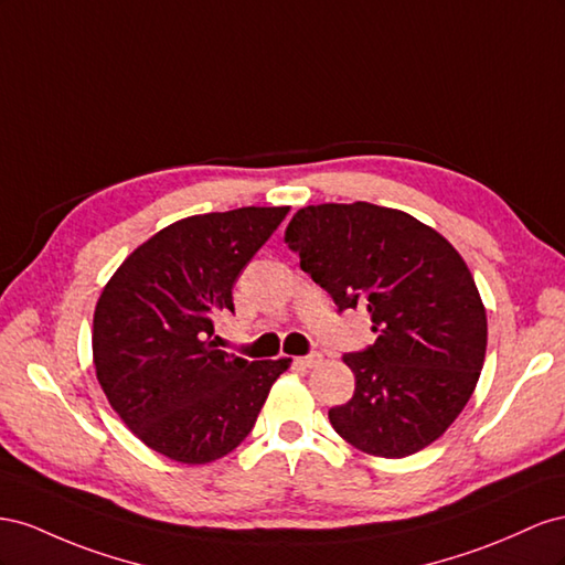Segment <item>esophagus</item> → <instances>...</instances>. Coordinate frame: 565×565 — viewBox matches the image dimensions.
<instances>
[{"instance_id":"1","label":"esophagus","mask_w":565,"mask_h":565,"mask_svg":"<svg viewBox=\"0 0 565 565\" xmlns=\"http://www.w3.org/2000/svg\"><path fill=\"white\" fill-rule=\"evenodd\" d=\"M296 362H298L300 366H305V369H312V366H319V364H321V354H319V352L305 354V358H298Z\"/></svg>"}]
</instances>
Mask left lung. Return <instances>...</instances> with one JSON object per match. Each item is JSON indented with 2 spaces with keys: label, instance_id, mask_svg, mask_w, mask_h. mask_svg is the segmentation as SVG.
<instances>
[{
  "label": "left lung",
  "instance_id": "8db88e82",
  "mask_svg": "<svg viewBox=\"0 0 565 565\" xmlns=\"http://www.w3.org/2000/svg\"><path fill=\"white\" fill-rule=\"evenodd\" d=\"M286 244L338 312L366 305L374 345L343 354L354 395L333 430L372 457L428 447L471 399L488 348L486 305L463 257L428 224L374 203L300 207Z\"/></svg>",
  "mask_w": 565,
  "mask_h": 565
}]
</instances>
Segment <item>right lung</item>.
I'll return each instance as SVG.
<instances>
[{"label": "right lung", "instance_id": "1", "mask_svg": "<svg viewBox=\"0 0 565 565\" xmlns=\"http://www.w3.org/2000/svg\"><path fill=\"white\" fill-rule=\"evenodd\" d=\"M291 207L191 215L125 257L94 310L92 354L110 407L172 461L211 463L246 440L291 360L248 362L213 341L232 288Z\"/></svg>", "mask_w": 565, "mask_h": 565}]
</instances>
